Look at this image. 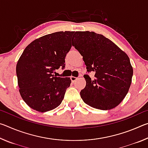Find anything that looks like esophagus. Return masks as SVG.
<instances>
[{
    "mask_svg": "<svg viewBox=\"0 0 148 148\" xmlns=\"http://www.w3.org/2000/svg\"><path fill=\"white\" fill-rule=\"evenodd\" d=\"M77 79V77H74V76H71V81L72 82H74Z\"/></svg>",
    "mask_w": 148,
    "mask_h": 148,
    "instance_id": "1",
    "label": "esophagus"
}]
</instances>
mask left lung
Returning <instances> with one entry per match:
<instances>
[{
  "instance_id": "obj_1",
  "label": "left lung",
  "mask_w": 148,
  "mask_h": 148,
  "mask_svg": "<svg viewBox=\"0 0 148 148\" xmlns=\"http://www.w3.org/2000/svg\"><path fill=\"white\" fill-rule=\"evenodd\" d=\"M72 43L83 56L87 72L95 73L94 79L84 76L86 86L80 91L82 100L102 110L116 107L131 84L133 69L128 56L110 39L94 32H76Z\"/></svg>"
}]
</instances>
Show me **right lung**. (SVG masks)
<instances>
[{
	"mask_svg": "<svg viewBox=\"0 0 148 148\" xmlns=\"http://www.w3.org/2000/svg\"><path fill=\"white\" fill-rule=\"evenodd\" d=\"M73 31H60L34 40L24 49L17 61L16 74L20 95L33 110L46 112L61 104L70 77L54 76L65 66V57L72 47Z\"/></svg>",
	"mask_w": 148,
	"mask_h": 148,
	"instance_id": "obj_1",
	"label": "right lung"
}]
</instances>
